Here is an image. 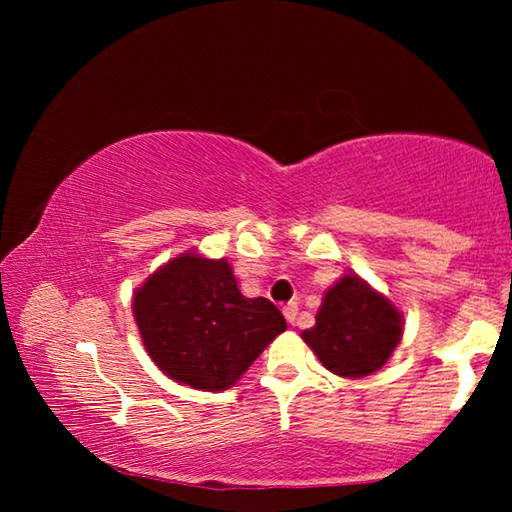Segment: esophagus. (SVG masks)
Masks as SVG:
<instances>
[{"instance_id":"1","label":"esophagus","mask_w":512,"mask_h":512,"mask_svg":"<svg viewBox=\"0 0 512 512\" xmlns=\"http://www.w3.org/2000/svg\"><path fill=\"white\" fill-rule=\"evenodd\" d=\"M282 314H284V318H287V323H289V325H296V318H298V305H293V302H289V305L282 309Z\"/></svg>"}]
</instances>
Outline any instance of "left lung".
<instances>
[{"mask_svg": "<svg viewBox=\"0 0 512 512\" xmlns=\"http://www.w3.org/2000/svg\"><path fill=\"white\" fill-rule=\"evenodd\" d=\"M323 366L361 379L393 357L404 336V314L357 273H343L325 291L316 325L300 334Z\"/></svg>", "mask_w": 512, "mask_h": 512, "instance_id": "1", "label": "left lung"}]
</instances>
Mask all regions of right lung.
Returning a JSON list of instances; mask_svg holds the SVG:
<instances>
[{
	"mask_svg": "<svg viewBox=\"0 0 512 512\" xmlns=\"http://www.w3.org/2000/svg\"><path fill=\"white\" fill-rule=\"evenodd\" d=\"M144 350L169 379L196 391H228L287 329L266 298H246L225 257L187 250L133 293Z\"/></svg>",
	"mask_w": 512,
	"mask_h": 512,
	"instance_id": "right-lung-1",
	"label": "right lung"
}]
</instances>
